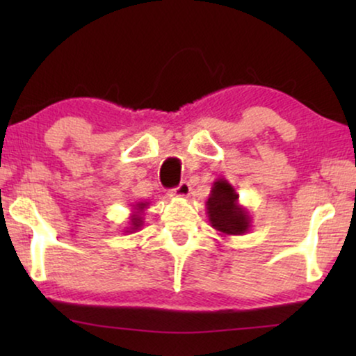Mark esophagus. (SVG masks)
<instances>
[{
    "mask_svg": "<svg viewBox=\"0 0 356 356\" xmlns=\"http://www.w3.org/2000/svg\"><path fill=\"white\" fill-rule=\"evenodd\" d=\"M189 191H191V186H189V183L183 181V183H179L178 188L170 189L168 194H170V197H188Z\"/></svg>",
    "mask_w": 356,
    "mask_h": 356,
    "instance_id": "obj_1",
    "label": "esophagus"
}]
</instances>
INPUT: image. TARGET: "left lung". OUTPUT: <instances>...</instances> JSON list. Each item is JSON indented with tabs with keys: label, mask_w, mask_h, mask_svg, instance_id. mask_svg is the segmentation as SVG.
Here are the masks:
<instances>
[{
	"label": "left lung",
	"mask_w": 356,
	"mask_h": 356,
	"mask_svg": "<svg viewBox=\"0 0 356 356\" xmlns=\"http://www.w3.org/2000/svg\"><path fill=\"white\" fill-rule=\"evenodd\" d=\"M236 189L225 178L212 183L211 194L206 201V211L211 227L223 236L245 235L251 228V216L243 207Z\"/></svg>",
	"instance_id": "8db88e82"
}]
</instances>
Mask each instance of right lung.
<instances>
[{"instance_id":"obj_1","label":"right lung","mask_w":356,"mask_h":356,"mask_svg":"<svg viewBox=\"0 0 356 356\" xmlns=\"http://www.w3.org/2000/svg\"><path fill=\"white\" fill-rule=\"evenodd\" d=\"M149 207V202H145V201H140V202H136V204H133V212H131V216H129V227L126 228L124 230V233H134V232H138V230H140V228H143V225H144V211L145 209Z\"/></svg>"}]
</instances>
